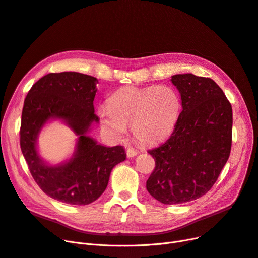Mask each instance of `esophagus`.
<instances>
[{
	"label": "esophagus",
	"instance_id": "obj_1",
	"mask_svg": "<svg viewBox=\"0 0 258 258\" xmlns=\"http://www.w3.org/2000/svg\"><path fill=\"white\" fill-rule=\"evenodd\" d=\"M126 154H127V157L128 158H132V157H136L138 155V152L135 149V148H131L129 147L127 150H126Z\"/></svg>",
	"mask_w": 258,
	"mask_h": 258
}]
</instances>
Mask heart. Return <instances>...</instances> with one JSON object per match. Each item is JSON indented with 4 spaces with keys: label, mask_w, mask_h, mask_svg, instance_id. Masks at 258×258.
Segmentation results:
<instances>
[{
    "label": "heart",
    "mask_w": 258,
    "mask_h": 258,
    "mask_svg": "<svg viewBox=\"0 0 258 258\" xmlns=\"http://www.w3.org/2000/svg\"><path fill=\"white\" fill-rule=\"evenodd\" d=\"M180 112L179 96L166 85L126 87L99 108L102 126L111 136L121 139L131 127L143 144H155L171 135Z\"/></svg>",
    "instance_id": "1"
}]
</instances>
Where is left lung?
Wrapping results in <instances>:
<instances>
[{
	"instance_id": "8db88e82",
	"label": "left lung",
	"mask_w": 258,
	"mask_h": 258,
	"mask_svg": "<svg viewBox=\"0 0 258 258\" xmlns=\"http://www.w3.org/2000/svg\"><path fill=\"white\" fill-rule=\"evenodd\" d=\"M182 111L163 144L148 150L156 167L146 189L166 205L194 201L215 184L232 147L233 110L210 78L175 75Z\"/></svg>"
}]
</instances>
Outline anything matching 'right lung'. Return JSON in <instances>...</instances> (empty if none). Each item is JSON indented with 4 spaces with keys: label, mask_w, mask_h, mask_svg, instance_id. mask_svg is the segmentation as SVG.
<instances>
[{
    "label": "right lung",
    "mask_w": 258,
    "mask_h": 258,
    "mask_svg": "<svg viewBox=\"0 0 258 258\" xmlns=\"http://www.w3.org/2000/svg\"><path fill=\"white\" fill-rule=\"evenodd\" d=\"M97 83L96 78L75 72L46 75L32 86L22 109L20 147L33 178L50 198L70 205L98 199L113 167L126 159L122 146L106 147L87 136L99 120L94 110ZM50 119H61L79 137L73 157L58 166L43 163L36 148L39 132Z\"/></svg>",
    "instance_id": "add662e5"
}]
</instances>
